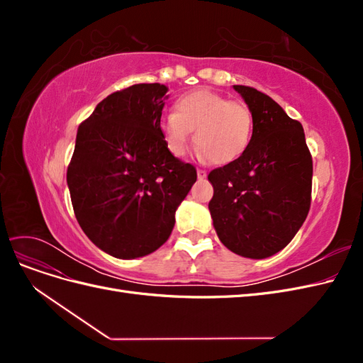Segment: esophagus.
Instances as JSON below:
<instances>
[{
  "instance_id": "1",
  "label": "esophagus",
  "mask_w": 363,
  "mask_h": 363,
  "mask_svg": "<svg viewBox=\"0 0 363 363\" xmlns=\"http://www.w3.org/2000/svg\"><path fill=\"white\" fill-rule=\"evenodd\" d=\"M196 175H199V179H200V180H203V179H206L207 172H206L204 169H196Z\"/></svg>"
}]
</instances>
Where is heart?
Segmentation results:
<instances>
[{"mask_svg":"<svg viewBox=\"0 0 363 363\" xmlns=\"http://www.w3.org/2000/svg\"><path fill=\"white\" fill-rule=\"evenodd\" d=\"M160 135L164 145L175 157H182L191 139L201 157L227 164L238 160L248 150L255 118L250 107L211 89L183 94L174 104V112L160 119Z\"/></svg>","mask_w":363,"mask_h":363,"instance_id":"1","label":"heart"}]
</instances>
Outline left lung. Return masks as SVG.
Listing matches in <instances>:
<instances>
[{
	"label": "left lung",
	"mask_w": 363,
	"mask_h": 363,
	"mask_svg": "<svg viewBox=\"0 0 363 363\" xmlns=\"http://www.w3.org/2000/svg\"><path fill=\"white\" fill-rule=\"evenodd\" d=\"M255 118L248 150L208 174L219 240L236 255L267 259L286 247L311 208L312 156L304 130L271 96L235 84Z\"/></svg>",
	"instance_id": "8db88e82"
}]
</instances>
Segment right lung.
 Here are the masks:
<instances>
[{"label": "right lung", "instance_id": "obj_1", "mask_svg": "<svg viewBox=\"0 0 363 363\" xmlns=\"http://www.w3.org/2000/svg\"><path fill=\"white\" fill-rule=\"evenodd\" d=\"M167 92L160 83L113 92L77 131L67 172L74 213L84 235L118 259L167 242L196 182L195 168L175 159L160 135Z\"/></svg>", "mask_w": 363, "mask_h": 363}]
</instances>
